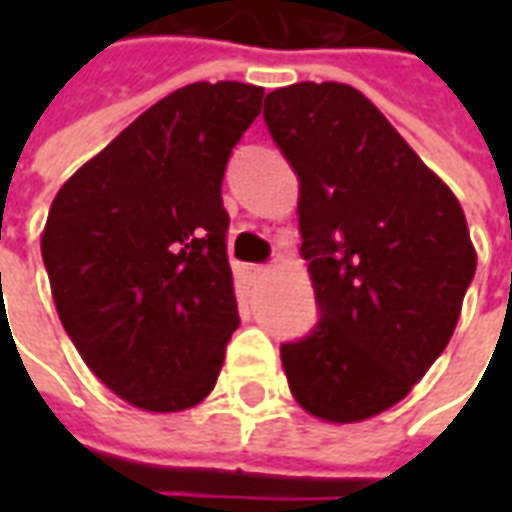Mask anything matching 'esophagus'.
Returning <instances> with one entry per match:
<instances>
[{"instance_id": "obj_1", "label": "esophagus", "mask_w": 512, "mask_h": 512, "mask_svg": "<svg viewBox=\"0 0 512 512\" xmlns=\"http://www.w3.org/2000/svg\"><path fill=\"white\" fill-rule=\"evenodd\" d=\"M268 266H244V277L249 279V282H257L260 277H266Z\"/></svg>"}]
</instances>
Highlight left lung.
I'll return each mask as SVG.
<instances>
[{
	"label": "left lung",
	"mask_w": 512,
	"mask_h": 512,
	"mask_svg": "<svg viewBox=\"0 0 512 512\" xmlns=\"http://www.w3.org/2000/svg\"><path fill=\"white\" fill-rule=\"evenodd\" d=\"M263 120L299 175L301 255L321 312L279 348L290 392L326 422L376 417L455 332L477 268L461 202L348 84L274 90Z\"/></svg>",
	"instance_id": "8db88e82"
}]
</instances>
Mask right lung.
Segmentation results:
<instances>
[{
    "mask_svg": "<svg viewBox=\"0 0 512 512\" xmlns=\"http://www.w3.org/2000/svg\"><path fill=\"white\" fill-rule=\"evenodd\" d=\"M263 87L186 84L90 158L51 202L40 252L65 332L115 395L183 411L238 329L222 178Z\"/></svg>",
    "mask_w": 512,
    "mask_h": 512,
    "instance_id": "1",
    "label": "right lung"
}]
</instances>
